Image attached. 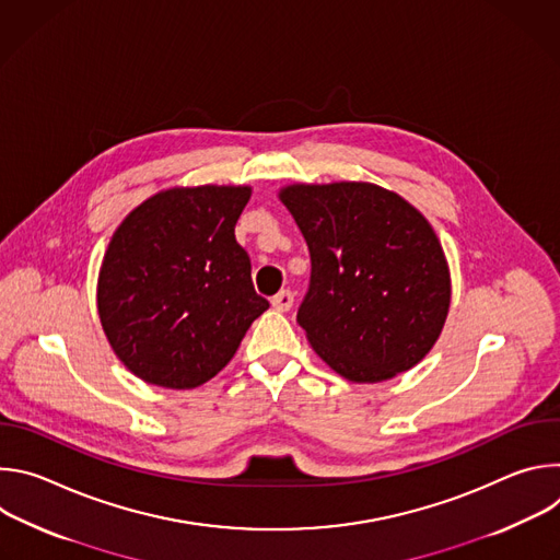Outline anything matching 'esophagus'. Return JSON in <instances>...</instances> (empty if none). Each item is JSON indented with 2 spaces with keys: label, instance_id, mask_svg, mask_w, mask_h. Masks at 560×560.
<instances>
[{
  "label": "esophagus",
  "instance_id": "esophagus-1",
  "mask_svg": "<svg viewBox=\"0 0 560 560\" xmlns=\"http://www.w3.org/2000/svg\"><path fill=\"white\" fill-rule=\"evenodd\" d=\"M270 303H272V307L279 310V312H288V310L292 307V303H294V294H292L290 290H281L279 294H275V296L270 299Z\"/></svg>",
  "mask_w": 560,
  "mask_h": 560
}]
</instances>
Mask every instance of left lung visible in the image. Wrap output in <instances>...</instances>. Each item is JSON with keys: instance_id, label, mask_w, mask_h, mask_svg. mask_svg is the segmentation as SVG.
Segmentation results:
<instances>
[{"instance_id": "obj_1", "label": "left lung", "mask_w": 560, "mask_h": 560, "mask_svg": "<svg viewBox=\"0 0 560 560\" xmlns=\"http://www.w3.org/2000/svg\"><path fill=\"white\" fill-rule=\"evenodd\" d=\"M279 199L310 250V290L296 322L312 350L352 383H381L423 361L452 301L430 221L368 182L290 184Z\"/></svg>"}]
</instances>
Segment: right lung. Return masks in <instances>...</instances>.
Instances as JSON below:
<instances>
[{
    "label": "right lung",
    "instance_id": "1",
    "mask_svg": "<svg viewBox=\"0 0 560 560\" xmlns=\"http://www.w3.org/2000/svg\"><path fill=\"white\" fill-rule=\"evenodd\" d=\"M250 195V186L168 188L115 230L100 268L97 312L113 352L141 381L203 385L270 307L234 238Z\"/></svg>",
    "mask_w": 560,
    "mask_h": 560
}]
</instances>
